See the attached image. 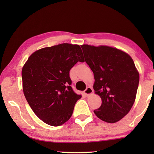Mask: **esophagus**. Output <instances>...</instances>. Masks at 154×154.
Instances as JSON below:
<instances>
[{
  "instance_id": "esophagus-1",
  "label": "esophagus",
  "mask_w": 154,
  "mask_h": 154,
  "mask_svg": "<svg viewBox=\"0 0 154 154\" xmlns=\"http://www.w3.org/2000/svg\"><path fill=\"white\" fill-rule=\"evenodd\" d=\"M93 92V89H92V87H87V89L84 91V93L86 94V95H89V94H92Z\"/></svg>"
}]
</instances>
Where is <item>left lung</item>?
Listing matches in <instances>:
<instances>
[{
	"mask_svg": "<svg viewBox=\"0 0 154 154\" xmlns=\"http://www.w3.org/2000/svg\"><path fill=\"white\" fill-rule=\"evenodd\" d=\"M85 60L93 71L94 93L102 100L94 110L104 122L115 123L125 116L136 99L140 76L130 55L109 46L81 45Z\"/></svg>",
	"mask_w": 154,
	"mask_h": 154,
	"instance_id": "1",
	"label": "left lung"
}]
</instances>
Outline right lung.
Listing matches in <instances>:
<instances>
[{
	"mask_svg": "<svg viewBox=\"0 0 154 154\" xmlns=\"http://www.w3.org/2000/svg\"><path fill=\"white\" fill-rule=\"evenodd\" d=\"M84 62L79 45L61 44L32 54L22 71L24 96L35 115L45 124L58 126L66 122L81 98L71 85V69Z\"/></svg>",
	"mask_w": 154,
	"mask_h": 154,
	"instance_id": "1",
	"label": "right lung"
}]
</instances>
